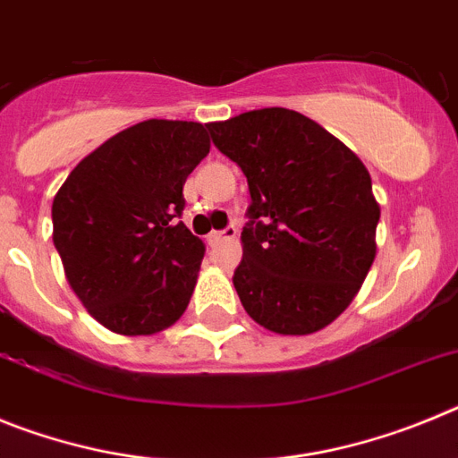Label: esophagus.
I'll use <instances>...</instances> for the list:
<instances>
[{"mask_svg": "<svg viewBox=\"0 0 458 458\" xmlns=\"http://www.w3.org/2000/svg\"><path fill=\"white\" fill-rule=\"evenodd\" d=\"M236 233H238L236 226L229 225V226H225L222 232H213V233H210L208 242H210V245H220V242H225V241H233V238H236Z\"/></svg>", "mask_w": 458, "mask_h": 458, "instance_id": "34e87169", "label": "esophagus"}]
</instances>
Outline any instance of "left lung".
Segmentation results:
<instances>
[{
  "instance_id": "obj_1",
  "label": "left lung",
  "mask_w": 458,
  "mask_h": 458,
  "mask_svg": "<svg viewBox=\"0 0 458 458\" xmlns=\"http://www.w3.org/2000/svg\"><path fill=\"white\" fill-rule=\"evenodd\" d=\"M248 179V222L233 286L259 326L317 333L342 314L376 254L380 208L360 157L284 107L206 125Z\"/></svg>"
}]
</instances>
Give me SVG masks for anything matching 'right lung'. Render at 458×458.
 <instances>
[{
  "mask_svg": "<svg viewBox=\"0 0 458 458\" xmlns=\"http://www.w3.org/2000/svg\"><path fill=\"white\" fill-rule=\"evenodd\" d=\"M206 125L148 119L109 137L52 201L68 284L98 323L153 335L179 321L204 242L181 222L183 183L208 156Z\"/></svg>",
  "mask_w": 458,
  "mask_h": 458,
  "instance_id": "obj_1",
  "label": "right lung"
}]
</instances>
